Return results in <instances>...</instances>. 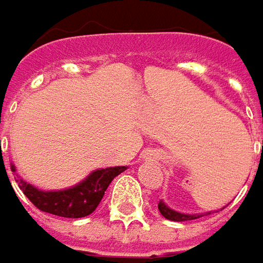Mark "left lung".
<instances>
[{
	"label": "left lung",
	"mask_w": 263,
	"mask_h": 263,
	"mask_svg": "<svg viewBox=\"0 0 263 263\" xmlns=\"http://www.w3.org/2000/svg\"><path fill=\"white\" fill-rule=\"evenodd\" d=\"M159 211L161 213V215H163L164 218H167L170 221H187V220H196V218L202 217V214H194V215H191V214L177 213L175 210L168 208L167 205L164 204L163 201H160L159 202Z\"/></svg>",
	"instance_id": "1"
}]
</instances>
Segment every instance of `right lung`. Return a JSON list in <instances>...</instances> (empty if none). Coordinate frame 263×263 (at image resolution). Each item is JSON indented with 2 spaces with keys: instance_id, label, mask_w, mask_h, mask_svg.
I'll return each instance as SVG.
<instances>
[{
  "instance_id": "obj_1",
  "label": "right lung",
  "mask_w": 263,
  "mask_h": 263,
  "mask_svg": "<svg viewBox=\"0 0 263 263\" xmlns=\"http://www.w3.org/2000/svg\"><path fill=\"white\" fill-rule=\"evenodd\" d=\"M11 170L15 172L13 164ZM125 170V166L95 170L83 182L64 191L46 192L24 182L23 179H17V182L18 187L30 199V202L43 213L53 214L65 218H81L95 211L97 205L100 204L107 186L110 185L115 177Z\"/></svg>"
}]
</instances>
